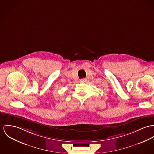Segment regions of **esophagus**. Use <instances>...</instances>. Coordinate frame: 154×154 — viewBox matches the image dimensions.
Returning a JSON list of instances; mask_svg holds the SVG:
<instances>
[{
  "label": "esophagus",
  "instance_id": "1",
  "mask_svg": "<svg viewBox=\"0 0 154 154\" xmlns=\"http://www.w3.org/2000/svg\"><path fill=\"white\" fill-rule=\"evenodd\" d=\"M85 81H86V79H83L80 80V82H85Z\"/></svg>",
  "mask_w": 154,
  "mask_h": 154
}]
</instances>
